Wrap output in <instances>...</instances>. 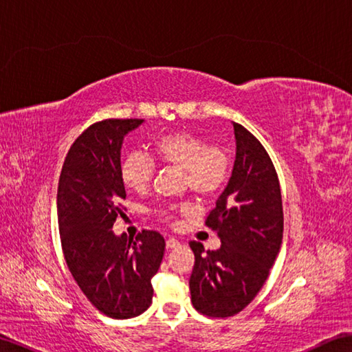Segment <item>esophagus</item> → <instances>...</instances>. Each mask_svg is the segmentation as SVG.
Instances as JSON below:
<instances>
[{
    "label": "esophagus",
    "instance_id": "esophagus-1",
    "mask_svg": "<svg viewBox=\"0 0 352 352\" xmlns=\"http://www.w3.org/2000/svg\"><path fill=\"white\" fill-rule=\"evenodd\" d=\"M177 246H180V242L177 241V239H168L166 241V248H169V250H172V248H177Z\"/></svg>",
    "mask_w": 352,
    "mask_h": 352
}]
</instances>
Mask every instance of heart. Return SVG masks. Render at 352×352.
Wrapping results in <instances>:
<instances>
[{
    "label": "heart",
    "mask_w": 352,
    "mask_h": 352,
    "mask_svg": "<svg viewBox=\"0 0 352 352\" xmlns=\"http://www.w3.org/2000/svg\"><path fill=\"white\" fill-rule=\"evenodd\" d=\"M155 159L163 164L182 169L183 182L197 197L207 199L222 190L230 175V159L226 149L208 145L206 139L189 131H170L151 142ZM154 175V164L145 154L133 151L126 154L119 177L126 189L145 192Z\"/></svg>",
    "instance_id": "heart-1"
}]
</instances>
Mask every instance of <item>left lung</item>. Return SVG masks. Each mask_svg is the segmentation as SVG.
Instances as JSON below:
<instances>
[{
    "label": "left lung",
    "mask_w": 352,
    "mask_h": 352,
    "mask_svg": "<svg viewBox=\"0 0 352 352\" xmlns=\"http://www.w3.org/2000/svg\"><path fill=\"white\" fill-rule=\"evenodd\" d=\"M233 126V172L206 219L221 248L204 251L203 243L190 242L192 304L210 318L234 316L256 298L283 241L281 190L271 157L245 126Z\"/></svg>",
    "instance_id": "1"
}]
</instances>
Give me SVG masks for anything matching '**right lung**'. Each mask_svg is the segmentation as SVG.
I'll use <instances>...</instances> for the list:
<instances>
[{
	"label": "right lung",
	"instance_id": "obj_1",
	"mask_svg": "<svg viewBox=\"0 0 352 352\" xmlns=\"http://www.w3.org/2000/svg\"><path fill=\"white\" fill-rule=\"evenodd\" d=\"M142 124L144 119L95 122L69 148L58 178L57 218L66 265L87 300L113 319L139 316L151 305V278L164 254L157 231L144 230L133 239L111 230L118 216H125L122 142Z\"/></svg>",
	"mask_w": 352,
	"mask_h": 352
}]
</instances>
